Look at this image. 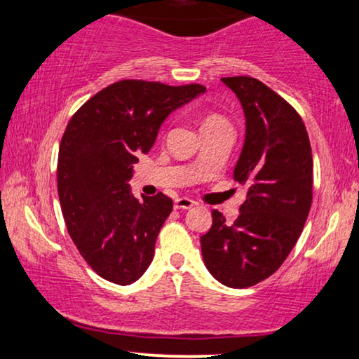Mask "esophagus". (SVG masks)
Listing matches in <instances>:
<instances>
[{
	"label": "esophagus",
	"instance_id": "obj_1",
	"mask_svg": "<svg viewBox=\"0 0 359 359\" xmlns=\"http://www.w3.org/2000/svg\"><path fill=\"white\" fill-rule=\"evenodd\" d=\"M193 205H196V203L193 199H188V198H176L175 199V209H191Z\"/></svg>",
	"mask_w": 359,
	"mask_h": 359
}]
</instances>
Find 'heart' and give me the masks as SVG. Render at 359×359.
Instances as JSON below:
<instances>
[{
	"label": "heart",
	"instance_id": "1",
	"mask_svg": "<svg viewBox=\"0 0 359 359\" xmlns=\"http://www.w3.org/2000/svg\"><path fill=\"white\" fill-rule=\"evenodd\" d=\"M220 126H229V122L225 117H222L220 114H214V112L205 114L203 119H201V130L215 129V127H220Z\"/></svg>",
	"mask_w": 359,
	"mask_h": 359
}]
</instances>
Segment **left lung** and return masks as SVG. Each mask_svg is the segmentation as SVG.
Returning a JSON list of instances; mask_svg holds the SVG:
<instances>
[{"mask_svg": "<svg viewBox=\"0 0 359 359\" xmlns=\"http://www.w3.org/2000/svg\"><path fill=\"white\" fill-rule=\"evenodd\" d=\"M245 114V140L233 180L247 188L233 224L212 210L201 237L205 268L224 286L258 284L296 245L312 204V150L294 107L250 76L222 78Z\"/></svg>", "mask_w": 359, "mask_h": 359, "instance_id": "obj_1", "label": "left lung"}]
</instances>
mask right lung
<instances>
[{
    "label": "right lung",
    "instance_id": "right-lung-1",
    "mask_svg": "<svg viewBox=\"0 0 359 359\" xmlns=\"http://www.w3.org/2000/svg\"><path fill=\"white\" fill-rule=\"evenodd\" d=\"M205 93L122 80L96 93L68 122L58 150L62 214L85 262L106 281L127 286L150 266L173 201L163 193L134 198L129 181L171 112Z\"/></svg>",
    "mask_w": 359,
    "mask_h": 359
}]
</instances>
